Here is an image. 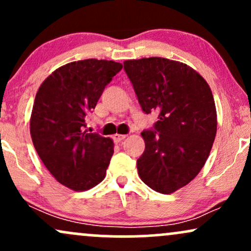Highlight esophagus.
I'll return each instance as SVG.
<instances>
[{
	"label": "esophagus",
	"instance_id": "esophagus-1",
	"mask_svg": "<svg viewBox=\"0 0 251 251\" xmlns=\"http://www.w3.org/2000/svg\"><path fill=\"white\" fill-rule=\"evenodd\" d=\"M126 137H127V135H126V134H119V133H117V134L113 135V140H114V142H116V143H120V142H122V140L125 139Z\"/></svg>",
	"mask_w": 251,
	"mask_h": 251
}]
</instances>
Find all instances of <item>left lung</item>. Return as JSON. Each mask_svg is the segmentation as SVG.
I'll return each mask as SVG.
<instances>
[{"mask_svg":"<svg viewBox=\"0 0 251 251\" xmlns=\"http://www.w3.org/2000/svg\"><path fill=\"white\" fill-rule=\"evenodd\" d=\"M124 70L143 111L159 112L153 129L142 132L138 174L154 191L172 194L200 174L211 151L217 132L212 92L198 72L175 60H126Z\"/></svg>","mask_w":251,"mask_h":251,"instance_id":"1","label":"left lung"}]
</instances>
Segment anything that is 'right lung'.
<instances>
[{"instance_id":"right-lung-1","label":"right lung","mask_w":251,"mask_h":251,"mask_svg":"<svg viewBox=\"0 0 251 251\" xmlns=\"http://www.w3.org/2000/svg\"><path fill=\"white\" fill-rule=\"evenodd\" d=\"M123 65L87 59L61 66L41 83L30 116V135L40 159L55 179L86 191L106 176L114 152L111 138L88 133L87 114Z\"/></svg>"}]
</instances>
